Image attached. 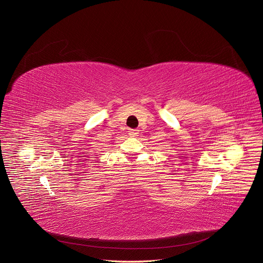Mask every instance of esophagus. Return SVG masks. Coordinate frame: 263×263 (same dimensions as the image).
I'll use <instances>...</instances> for the list:
<instances>
[{"instance_id": "1", "label": "esophagus", "mask_w": 263, "mask_h": 263, "mask_svg": "<svg viewBox=\"0 0 263 263\" xmlns=\"http://www.w3.org/2000/svg\"><path fill=\"white\" fill-rule=\"evenodd\" d=\"M137 134H139V130H137V129H131V130H129V135H131V136H137Z\"/></svg>"}]
</instances>
